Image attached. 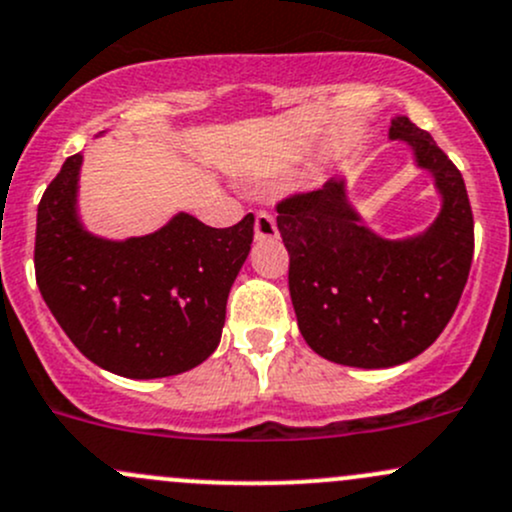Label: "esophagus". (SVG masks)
Wrapping results in <instances>:
<instances>
[{
    "label": "esophagus",
    "mask_w": 512,
    "mask_h": 512,
    "mask_svg": "<svg viewBox=\"0 0 512 512\" xmlns=\"http://www.w3.org/2000/svg\"><path fill=\"white\" fill-rule=\"evenodd\" d=\"M255 238H277V220L272 213L260 211L255 215Z\"/></svg>",
    "instance_id": "1"
}]
</instances>
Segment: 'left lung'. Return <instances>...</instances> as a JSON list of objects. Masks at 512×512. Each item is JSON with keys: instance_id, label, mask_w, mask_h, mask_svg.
I'll list each match as a JSON object with an SVG mask.
<instances>
[{"instance_id": "left-lung-1", "label": "left lung", "mask_w": 512, "mask_h": 512, "mask_svg": "<svg viewBox=\"0 0 512 512\" xmlns=\"http://www.w3.org/2000/svg\"><path fill=\"white\" fill-rule=\"evenodd\" d=\"M390 137L412 144L444 196L424 238L373 235L338 181L277 203L301 336L311 351L353 368H390L427 351L454 316L473 260V213L461 171L407 117L392 122Z\"/></svg>"}]
</instances>
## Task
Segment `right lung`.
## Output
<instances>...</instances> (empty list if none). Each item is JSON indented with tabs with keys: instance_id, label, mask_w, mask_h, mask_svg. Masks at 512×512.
<instances>
[{
	"instance_id": "1",
	"label": "right lung",
	"mask_w": 512,
	"mask_h": 512,
	"mask_svg": "<svg viewBox=\"0 0 512 512\" xmlns=\"http://www.w3.org/2000/svg\"><path fill=\"white\" fill-rule=\"evenodd\" d=\"M80 161H63L39 203L34 267L43 301L73 346L110 373L152 380L196 368L220 343L255 215L208 228L181 213L154 235L98 240L75 215Z\"/></svg>"
}]
</instances>
